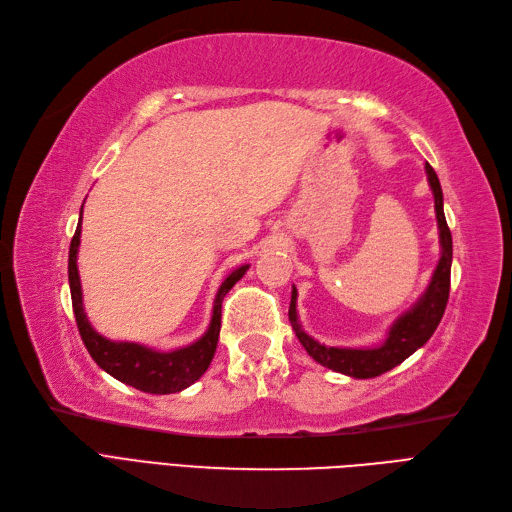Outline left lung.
I'll use <instances>...</instances> for the list:
<instances>
[{
	"mask_svg": "<svg viewBox=\"0 0 512 512\" xmlns=\"http://www.w3.org/2000/svg\"><path fill=\"white\" fill-rule=\"evenodd\" d=\"M425 172L434 193V208H436L440 246H442L440 261L430 280V287L425 289V293L421 295L415 306H412L408 312H404V315L391 325L389 336L381 346H374V349H342V346H325V344H319L315 338H310L298 321V312H295L298 289L293 287L289 321L293 325L295 336H298V340L306 349V353L315 361H319L321 366L353 378L381 376L391 368L402 364V361L417 349H421V346L436 332V327L444 315V308H447V302H449L453 240H451V229L447 225V219H444L440 180L430 163H425Z\"/></svg>",
	"mask_w": 512,
	"mask_h": 512,
	"instance_id": "8db88e82",
	"label": "left lung"
}]
</instances>
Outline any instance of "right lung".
<instances>
[{
  "label": "right lung",
  "instance_id": "obj_1",
  "mask_svg": "<svg viewBox=\"0 0 512 512\" xmlns=\"http://www.w3.org/2000/svg\"><path fill=\"white\" fill-rule=\"evenodd\" d=\"M82 217V210H80ZM78 244H80V221L76 227V234L70 244V259H68V276H70V291H72V308L74 317L82 342H85L89 355L102 370H106L110 376L117 378V381L136 387L144 393H178L193 385L197 378H200L214 357L221 332V304L227 291L232 289L238 280L249 270V266H240L232 274H229L221 287L217 298H214L212 308V319L208 332L189 346L176 351H153L144 344L136 342H114L104 336H100L91 327L85 308H82V289H80V276L76 266V255H78Z\"/></svg>",
  "mask_w": 512,
  "mask_h": 512
}]
</instances>
